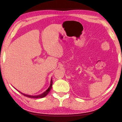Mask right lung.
I'll return each mask as SVG.
<instances>
[{"label": "right lung", "mask_w": 122, "mask_h": 122, "mask_svg": "<svg viewBox=\"0 0 122 122\" xmlns=\"http://www.w3.org/2000/svg\"><path fill=\"white\" fill-rule=\"evenodd\" d=\"M52 80L51 79V83H50V86H49V87L48 89V90L46 91H45V92H43L42 94H41L40 95H36V96H32V95H27V94H23V93H21V92H19L21 93L22 94L24 95V96H25V97H30V98H43L44 97H45L47 95L48 93L50 92V90H51L52 89Z\"/></svg>", "instance_id": "1"}]
</instances>
